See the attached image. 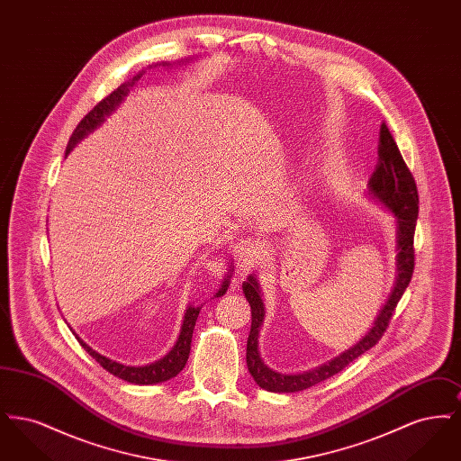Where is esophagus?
<instances>
[{"mask_svg": "<svg viewBox=\"0 0 461 461\" xmlns=\"http://www.w3.org/2000/svg\"><path fill=\"white\" fill-rule=\"evenodd\" d=\"M261 247L256 240L245 239L235 245V259H237V269L239 273H245L252 264L259 259Z\"/></svg>", "mask_w": 461, "mask_h": 461, "instance_id": "obj_1", "label": "esophagus"}]
</instances>
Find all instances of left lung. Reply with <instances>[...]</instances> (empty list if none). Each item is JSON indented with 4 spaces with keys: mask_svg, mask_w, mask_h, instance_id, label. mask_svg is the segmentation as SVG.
<instances>
[{
    "mask_svg": "<svg viewBox=\"0 0 461 461\" xmlns=\"http://www.w3.org/2000/svg\"><path fill=\"white\" fill-rule=\"evenodd\" d=\"M366 195L391 212L395 220V282L384 307L378 311L372 329L365 333L354 346L339 356L331 357L327 363L318 365L306 372L284 373L269 368L264 363L259 352V331L264 323L263 294L258 276L252 273L247 276V282L241 284L245 299L250 304L252 325L247 339V366L254 376L256 384L269 393H299L309 389L335 373L342 372L356 357L363 352L372 349L382 339L389 325V320L394 312L399 299L410 285L415 267V250L413 237L418 218V192L415 179L406 167L402 155L395 145L394 138L387 124L382 122L378 136V162L375 166L372 177L368 181Z\"/></svg>",
    "mask_w": 461,
    "mask_h": 461,
    "instance_id": "1",
    "label": "left lung"
}]
</instances>
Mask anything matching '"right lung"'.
Returning <instances> with one entry per match:
<instances>
[{"mask_svg": "<svg viewBox=\"0 0 461 461\" xmlns=\"http://www.w3.org/2000/svg\"><path fill=\"white\" fill-rule=\"evenodd\" d=\"M190 60L194 59H181L179 62H162V64H155V66H149L147 68H157V67H173L181 66V64H188ZM145 70H140L132 79H130L128 83L121 85L115 91H112L107 98H104L95 109L88 112L85 115V119L77 124V128L72 132L68 143H67V155L70 154L74 150V147L77 143H81V140H85L88 136L89 132L95 131L96 128H100L105 119L112 115V112H115V109L124 102V98L130 95L132 86L140 81V77L147 72ZM233 275V264L228 263V269H226V275L221 282L220 290L216 292L214 297H221L226 294L228 286H230V278ZM202 306H194V304H188L186 311H185V316H183V323H181V330H179V335H177V340H176L175 346L171 348V351L167 352L164 357L157 359L154 363H149V365H140V366H132V365H124V363H119V361H113L107 356L100 354V352L95 351L93 348H89L88 344L76 333V339L77 342L83 346V349L88 352L89 356L100 363V366H104L107 372L112 373L113 376L117 378H122L124 382H130V384H136V385H152V384H160V382H166V380H171L173 376H176L177 373L181 372L188 361V356H190V346H192V335H194V329H195V321H197L198 312H200Z\"/></svg>", "mask_w": 461, "mask_h": 461, "instance_id": "obj_1", "label": "right lung"}]
</instances>
